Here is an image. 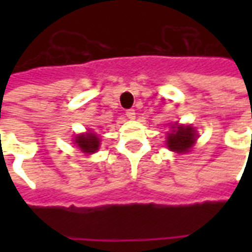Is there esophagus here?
I'll return each mask as SVG.
<instances>
[{"mask_svg": "<svg viewBox=\"0 0 252 252\" xmlns=\"http://www.w3.org/2000/svg\"><path fill=\"white\" fill-rule=\"evenodd\" d=\"M126 117H128V119H131V120H133V119H135V115H136V113H135V110H133V109H128L126 112Z\"/></svg>", "mask_w": 252, "mask_h": 252, "instance_id": "1", "label": "esophagus"}]
</instances>
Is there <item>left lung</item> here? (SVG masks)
Here are the masks:
<instances>
[{
	"label": "left lung",
	"mask_w": 252,
	"mask_h": 252,
	"mask_svg": "<svg viewBox=\"0 0 252 252\" xmlns=\"http://www.w3.org/2000/svg\"><path fill=\"white\" fill-rule=\"evenodd\" d=\"M171 129L173 131L167 133V140H166L170 151L178 154L189 153L190 148L194 146L197 140L194 128L191 126H181L175 123L174 126H171Z\"/></svg>",
	"instance_id": "1"
}]
</instances>
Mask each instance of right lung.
Returning a JSON list of instances; mask_svg holds the SVG:
<instances>
[{"label":"right lung","instance_id":"right-lung-1","mask_svg":"<svg viewBox=\"0 0 252 252\" xmlns=\"http://www.w3.org/2000/svg\"><path fill=\"white\" fill-rule=\"evenodd\" d=\"M74 144H77V147L82 151L83 154H94L97 153L99 148V137L94 132H86L81 133L74 139Z\"/></svg>","mask_w":252,"mask_h":252}]
</instances>
